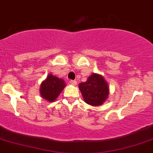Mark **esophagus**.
Returning <instances> with one entry per match:
<instances>
[{"label": "esophagus", "mask_w": 153, "mask_h": 153, "mask_svg": "<svg viewBox=\"0 0 153 153\" xmlns=\"http://www.w3.org/2000/svg\"><path fill=\"white\" fill-rule=\"evenodd\" d=\"M69 82H70L71 84H72V85H74V86H75L77 84V81H73V80H71Z\"/></svg>", "instance_id": "1"}]
</instances>
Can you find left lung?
I'll use <instances>...</instances> for the list:
<instances>
[{
	"label": "left lung",
	"instance_id": "8db88e82",
	"mask_svg": "<svg viewBox=\"0 0 153 153\" xmlns=\"http://www.w3.org/2000/svg\"><path fill=\"white\" fill-rule=\"evenodd\" d=\"M79 89L84 100L88 105L99 106L102 105L109 94V87L101 75L93 73L85 82L80 83Z\"/></svg>",
	"mask_w": 153,
	"mask_h": 153
}]
</instances>
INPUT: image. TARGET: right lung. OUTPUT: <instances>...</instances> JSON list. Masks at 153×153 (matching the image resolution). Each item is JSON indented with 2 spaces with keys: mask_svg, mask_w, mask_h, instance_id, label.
Listing matches in <instances>:
<instances>
[{
  "mask_svg": "<svg viewBox=\"0 0 153 153\" xmlns=\"http://www.w3.org/2000/svg\"><path fill=\"white\" fill-rule=\"evenodd\" d=\"M66 87L64 80L49 74L40 86L41 97L48 102H54Z\"/></svg>",
  "mask_w": 153,
  "mask_h": 153,
  "instance_id": "obj_1",
  "label": "right lung"
}]
</instances>
